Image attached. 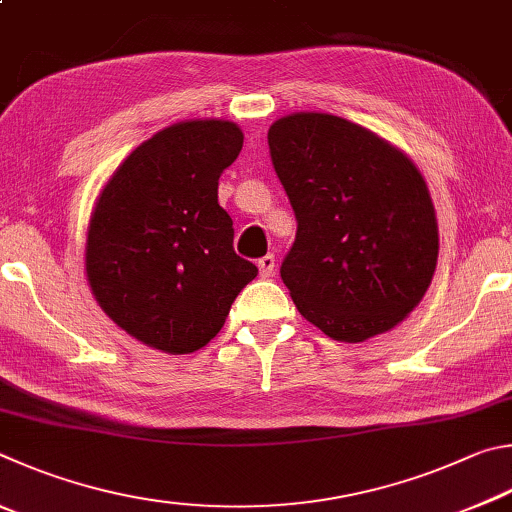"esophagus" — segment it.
Here are the masks:
<instances>
[{"mask_svg":"<svg viewBox=\"0 0 512 512\" xmlns=\"http://www.w3.org/2000/svg\"><path fill=\"white\" fill-rule=\"evenodd\" d=\"M274 270H276V261H274L272 254H267V256L261 258V261H258V272H261L263 279H270Z\"/></svg>","mask_w":512,"mask_h":512,"instance_id":"1","label":"esophagus"}]
</instances>
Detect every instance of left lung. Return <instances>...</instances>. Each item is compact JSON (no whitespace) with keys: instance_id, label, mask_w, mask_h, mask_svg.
Listing matches in <instances>:
<instances>
[{"instance_id":"8db88e82","label":"left lung","mask_w":512,"mask_h":512,"mask_svg":"<svg viewBox=\"0 0 512 512\" xmlns=\"http://www.w3.org/2000/svg\"><path fill=\"white\" fill-rule=\"evenodd\" d=\"M297 238L281 279L310 324L339 342L398 326L432 283L434 204L405 152L333 114L283 116L267 132Z\"/></svg>"}]
</instances>
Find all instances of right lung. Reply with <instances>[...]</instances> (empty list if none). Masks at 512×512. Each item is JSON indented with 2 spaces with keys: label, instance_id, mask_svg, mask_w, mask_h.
Returning <instances> with one entry per match:
<instances>
[{
  "label": "right lung",
  "instance_id": "obj_1",
  "mask_svg": "<svg viewBox=\"0 0 512 512\" xmlns=\"http://www.w3.org/2000/svg\"><path fill=\"white\" fill-rule=\"evenodd\" d=\"M242 150L229 121H186L143 141L105 184L87 233V281L116 326L182 355L211 342L258 267L233 251L218 179Z\"/></svg>",
  "mask_w": 512,
  "mask_h": 512
}]
</instances>
